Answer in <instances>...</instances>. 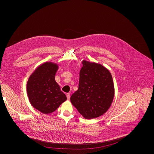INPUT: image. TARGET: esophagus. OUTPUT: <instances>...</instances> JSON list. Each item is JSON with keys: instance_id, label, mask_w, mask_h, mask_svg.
Instances as JSON below:
<instances>
[{"instance_id": "obj_1", "label": "esophagus", "mask_w": 154, "mask_h": 154, "mask_svg": "<svg viewBox=\"0 0 154 154\" xmlns=\"http://www.w3.org/2000/svg\"><path fill=\"white\" fill-rule=\"evenodd\" d=\"M66 97H67L68 100H69L70 99V94L69 93H67L66 94Z\"/></svg>"}]
</instances>
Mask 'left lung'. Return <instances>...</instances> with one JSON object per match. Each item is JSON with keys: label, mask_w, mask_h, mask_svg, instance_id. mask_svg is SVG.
Masks as SVG:
<instances>
[{"label": "left lung", "mask_w": 154, "mask_h": 154, "mask_svg": "<svg viewBox=\"0 0 154 154\" xmlns=\"http://www.w3.org/2000/svg\"><path fill=\"white\" fill-rule=\"evenodd\" d=\"M79 89L71 97L72 104L86 119L104 114L110 106L115 90L112 76L103 66L83 60Z\"/></svg>", "instance_id": "1"}]
</instances>
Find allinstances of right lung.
Listing matches in <instances>:
<instances>
[{
	"label": "right lung",
	"instance_id": "1",
	"mask_svg": "<svg viewBox=\"0 0 154 154\" xmlns=\"http://www.w3.org/2000/svg\"><path fill=\"white\" fill-rule=\"evenodd\" d=\"M57 65L46 63L30 75L27 91L32 105L44 114L54 112L67 99L55 80Z\"/></svg>",
	"mask_w": 154,
	"mask_h": 154
}]
</instances>
